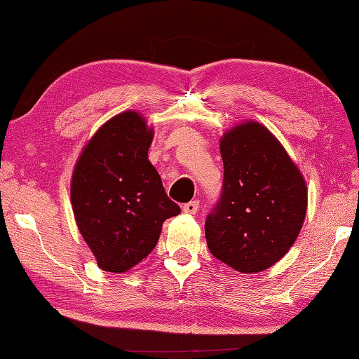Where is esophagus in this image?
I'll return each mask as SVG.
<instances>
[{
    "mask_svg": "<svg viewBox=\"0 0 359 359\" xmlns=\"http://www.w3.org/2000/svg\"><path fill=\"white\" fill-rule=\"evenodd\" d=\"M184 212H187V215H196L197 212V210H199V202L197 201H191V202H188V203H185L184 205Z\"/></svg>",
    "mask_w": 359,
    "mask_h": 359,
    "instance_id": "34e87169",
    "label": "esophagus"
}]
</instances>
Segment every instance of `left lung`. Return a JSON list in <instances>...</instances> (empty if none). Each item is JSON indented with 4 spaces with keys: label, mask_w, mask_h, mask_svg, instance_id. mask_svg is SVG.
<instances>
[{
    "label": "left lung",
    "mask_w": 359,
    "mask_h": 359,
    "mask_svg": "<svg viewBox=\"0 0 359 359\" xmlns=\"http://www.w3.org/2000/svg\"><path fill=\"white\" fill-rule=\"evenodd\" d=\"M224 191L205 222L211 255L239 273L280 261L307 215V184L282 143L247 120L220 137Z\"/></svg>",
    "instance_id": "obj_1"
}]
</instances>
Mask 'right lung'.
Instances as JSON below:
<instances>
[{
    "instance_id": "1",
    "label": "right lung",
    "mask_w": 359,
    "mask_h": 359,
    "mask_svg": "<svg viewBox=\"0 0 359 359\" xmlns=\"http://www.w3.org/2000/svg\"><path fill=\"white\" fill-rule=\"evenodd\" d=\"M154 128L125 111L97 129L81 149L71 179V203L81 238L104 271L142 262L180 207L166 196L148 160Z\"/></svg>"
}]
</instances>
